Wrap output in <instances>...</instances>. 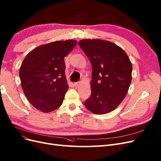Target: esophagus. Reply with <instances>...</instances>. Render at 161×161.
Segmentation results:
<instances>
[{"label": "esophagus", "mask_w": 161, "mask_h": 161, "mask_svg": "<svg viewBox=\"0 0 161 161\" xmlns=\"http://www.w3.org/2000/svg\"><path fill=\"white\" fill-rule=\"evenodd\" d=\"M81 85V82H75L74 83V86L75 87H78Z\"/></svg>", "instance_id": "esophagus-1"}]
</instances>
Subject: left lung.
Here are the masks:
<instances>
[{"mask_svg": "<svg viewBox=\"0 0 161 161\" xmlns=\"http://www.w3.org/2000/svg\"><path fill=\"white\" fill-rule=\"evenodd\" d=\"M78 44L92 65V95L84 105L95 114H108L126 96L132 80V63L126 52L111 42L84 39Z\"/></svg>", "mask_w": 161, "mask_h": 161, "instance_id": "obj_1", "label": "left lung"}]
</instances>
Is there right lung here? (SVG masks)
<instances>
[{
  "label": "right lung",
  "mask_w": 161,
  "mask_h": 161,
  "mask_svg": "<svg viewBox=\"0 0 161 161\" xmlns=\"http://www.w3.org/2000/svg\"><path fill=\"white\" fill-rule=\"evenodd\" d=\"M77 43L67 40L40 45L24 59L19 71L21 86L36 109L49 113L62 104L69 88L64 59Z\"/></svg>",
  "instance_id": "right-lung-1"
}]
</instances>
